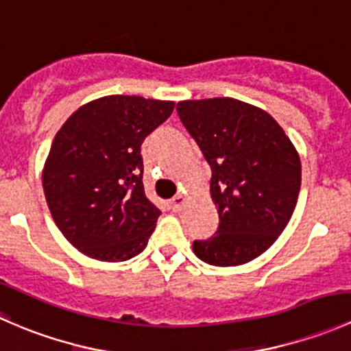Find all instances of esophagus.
I'll return each instance as SVG.
<instances>
[{
    "label": "esophagus",
    "instance_id": "1",
    "mask_svg": "<svg viewBox=\"0 0 351 351\" xmlns=\"http://www.w3.org/2000/svg\"><path fill=\"white\" fill-rule=\"evenodd\" d=\"M183 204H185V198H183L182 195H176L171 198V202H169V207H171L175 212H178V210H182Z\"/></svg>",
    "mask_w": 351,
    "mask_h": 351
}]
</instances>
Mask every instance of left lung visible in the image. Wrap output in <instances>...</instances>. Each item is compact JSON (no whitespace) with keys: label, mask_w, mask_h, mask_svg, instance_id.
<instances>
[{"label":"left lung","mask_w":351,"mask_h":351,"mask_svg":"<svg viewBox=\"0 0 351 351\" xmlns=\"http://www.w3.org/2000/svg\"><path fill=\"white\" fill-rule=\"evenodd\" d=\"M176 112L210 166L219 214L215 234L193 241V253L214 267L247 263L277 241L292 217L299 153L270 113L234 98L185 100Z\"/></svg>","instance_id":"8db88e82"}]
</instances>
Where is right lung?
Wrapping results in <instances>:
<instances>
[{
	"instance_id": "1",
	"label": "right lung",
	"mask_w": 351,
	"mask_h": 351,
	"mask_svg": "<svg viewBox=\"0 0 351 351\" xmlns=\"http://www.w3.org/2000/svg\"><path fill=\"white\" fill-rule=\"evenodd\" d=\"M173 101L110 95L83 105L52 141L42 171L59 231L100 261H125L147 246L158 207L143 185L141 146L173 113Z\"/></svg>"
}]
</instances>
